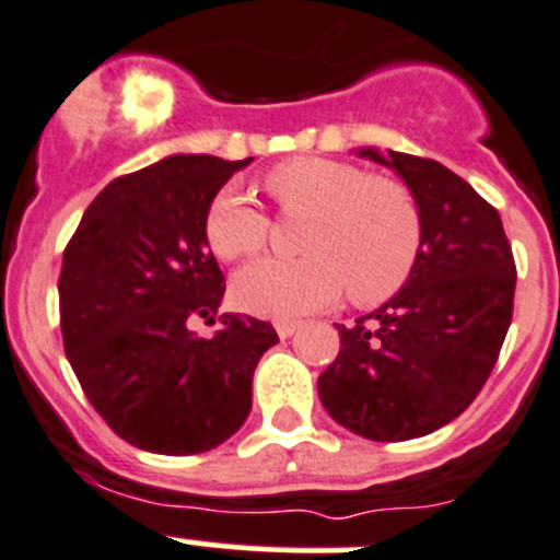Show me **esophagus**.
Instances as JSON below:
<instances>
[{
  "label": "esophagus",
  "instance_id": "1",
  "mask_svg": "<svg viewBox=\"0 0 560 560\" xmlns=\"http://www.w3.org/2000/svg\"><path fill=\"white\" fill-rule=\"evenodd\" d=\"M298 328H301V323H298V320H276V331H279L281 339L292 337V334H295Z\"/></svg>",
  "mask_w": 560,
  "mask_h": 560
}]
</instances>
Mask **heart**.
Instances as JSON below:
<instances>
[{"label":"heart","instance_id":"obj_1","mask_svg":"<svg viewBox=\"0 0 560 560\" xmlns=\"http://www.w3.org/2000/svg\"><path fill=\"white\" fill-rule=\"evenodd\" d=\"M284 215H306L295 259H256L232 281L234 304L265 317H298L334 304L345 290L353 304L392 298L411 276L422 245L415 192L389 176H370L351 162L295 156L262 179ZM262 209L234 187L209 201L203 237L223 262L256 254L268 240Z\"/></svg>","mask_w":560,"mask_h":560}]
</instances>
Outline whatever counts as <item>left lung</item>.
Listing matches in <instances>:
<instances>
[{
  "instance_id": "obj_1",
  "label": "left lung",
  "mask_w": 560,
  "mask_h": 560,
  "mask_svg": "<svg viewBox=\"0 0 560 560\" xmlns=\"http://www.w3.org/2000/svg\"><path fill=\"white\" fill-rule=\"evenodd\" d=\"M400 174L420 203L422 245L398 295L357 326L317 378L328 415L373 442L425 436L483 389L514 315L516 265L498 209L425 156L359 151Z\"/></svg>"
}]
</instances>
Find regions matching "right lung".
<instances>
[{"instance_id": "obj_1", "label": "right lung", "mask_w": 560, "mask_h": 560, "mask_svg": "<svg viewBox=\"0 0 560 560\" xmlns=\"http://www.w3.org/2000/svg\"><path fill=\"white\" fill-rule=\"evenodd\" d=\"M248 160L176 154L109 182L62 250V348L85 398L129 445L196 456L226 442L250 411V378L279 334L221 315L223 281L203 237L215 192Z\"/></svg>"}]
</instances>
